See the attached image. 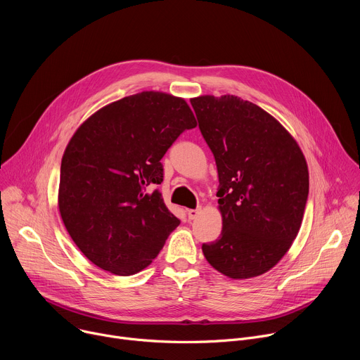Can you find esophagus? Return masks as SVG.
I'll use <instances>...</instances> for the list:
<instances>
[{
    "label": "esophagus",
    "instance_id": "34e87169",
    "mask_svg": "<svg viewBox=\"0 0 360 360\" xmlns=\"http://www.w3.org/2000/svg\"><path fill=\"white\" fill-rule=\"evenodd\" d=\"M200 208H196V210H188L186 212H188V218L191 219V221H193V219H196L198 217H199V214H200Z\"/></svg>",
    "mask_w": 360,
    "mask_h": 360
}]
</instances>
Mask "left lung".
I'll return each instance as SVG.
<instances>
[{
  "instance_id": "1",
  "label": "left lung",
  "mask_w": 360,
  "mask_h": 360,
  "mask_svg": "<svg viewBox=\"0 0 360 360\" xmlns=\"http://www.w3.org/2000/svg\"><path fill=\"white\" fill-rule=\"evenodd\" d=\"M219 176V239L203 243L222 275L249 279L271 271L292 246L309 193L302 149L261 107L235 95L191 98Z\"/></svg>"
}]
</instances>
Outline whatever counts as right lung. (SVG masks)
I'll return each mask as SVG.
<instances>
[{"instance_id":"right-lung-1","label":"right lung","mask_w":360,"mask_h":360,"mask_svg":"<svg viewBox=\"0 0 360 360\" xmlns=\"http://www.w3.org/2000/svg\"><path fill=\"white\" fill-rule=\"evenodd\" d=\"M196 127L186 101L143 91L102 107L70 139L58 208L79 250L98 268L131 276L152 264L179 225L158 189L161 160Z\"/></svg>"}]
</instances>
